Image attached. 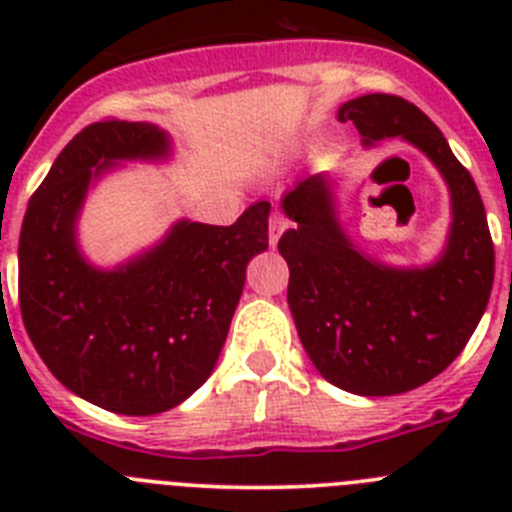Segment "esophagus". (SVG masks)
<instances>
[{
	"mask_svg": "<svg viewBox=\"0 0 512 512\" xmlns=\"http://www.w3.org/2000/svg\"><path fill=\"white\" fill-rule=\"evenodd\" d=\"M287 228H289L287 217H284L282 212H274V215H271V223H269V243H271V246H277L279 238H282V233Z\"/></svg>",
	"mask_w": 512,
	"mask_h": 512,
	"instance_id": "esophagus-1",
	"label": "esophagus"
}]
</instances>
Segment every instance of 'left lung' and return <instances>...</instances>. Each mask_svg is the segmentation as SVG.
I'll list each match as a JSON object with an SVG mask.
<instances>
[{
  "label": "left lung",
  "instance_id": "1",
  "mask_svg": "<svg viewBox=\"0 0 512 512\" xmlns=\"http://www.w3.org/2000/svg\"><path fill=\"white\" fill-rule=\"evenodd\" d=\"M364 146L405 138L449 184L451 230L441 259L392 269L348 241L325 174L300 179L282 210L295 225L279 238L289 266L287 302L307 356L330 384L364 397L410 392L464 351L485 315L495 248L479 189L441 130L408 99L364 94L338 110Z\"/></svg>",
  "mask_w": 512,
  "mask_h": 512
}]
</instances>
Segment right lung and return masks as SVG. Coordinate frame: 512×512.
I'll use <instances>...</instances> for the list:
<instances>
[{"instance_id": "1", "label": "right lung", "mask_w": 512, "mask_h": 512, "mask_svg": "<svg viewBox=\"0 0 512 512\" xmlns=\"http://www.w3.org/2000/svg\"><path fill=\"white\" fill-rule=\"evenodd\" d=\"M151 122L99 120L74 135L30 197L20 230V312L53 377L120 415H156L200 390L217 364L246 266L269 246V202L233 225L182 220L130 264L94 269L76 246L92 179L128 158H161Z\"/></svg>"}]
</instances>
